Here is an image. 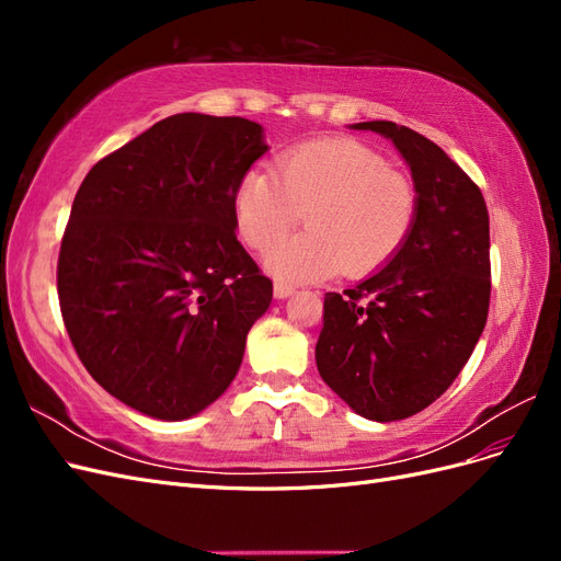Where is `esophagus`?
Instances as JSON below:
<instances>
[{
  "mask_svg": "<svg viewBox=\"0 0 561 561\" xmlns=\"http://www.w3.org/2000/svg\"><path fill=\"white\" fill-rule=\"evenodd\" d=\"M293 293H295V285L285 283V280H276V283H274V295H276V299H287Z\"/></svg>",
  "mask_w": 561,
  "mask_h": 561,
  "instance_id": "esophagus-1",
  "label": "esophagus"
}]
</instances>
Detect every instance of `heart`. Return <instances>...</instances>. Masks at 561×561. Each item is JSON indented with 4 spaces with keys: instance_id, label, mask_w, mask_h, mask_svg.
Segmentation results:
<instances>
[{
    "instance_id": "heart-1",
    "label": "heart",
    "mask_w": 561,
    "mask_h": 561,
    "mask_svg": "<svg viewBox=\"0 0 561 561\" xmlns=\"http://www.w3.org/2000/svg\"><path fill=\"white\" fill-rule=\"evenodd\" d=\"M236 225L254 250H268L308 213L310 231L268 252L285 278H328L342 268L365 278L396 257L416 217L412 180L371 147L322 138L285 149L271 171L252 168L233 194Z\"/></svg>"
}]
</instances>
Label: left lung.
I'll return each instance as SVG.
<instances>
[{"instance_id":"left-lung-1","label":"left lung","mask_w":561,"mask_h":561,"mask_svg":"<svg viewBox=\"0 0 561 561\" xmlns=\"http://www.w3.org/2000/svg\"><path fill=\"white\" fill-rule=\"evenodd\" d=\"M353 128L393 140L414 178L416 217L381 271L325 295L316 365L353 412L398 421L445 393L486 325L489 213L480 186L421 133L393 122Z\"/></svg>"}]
</instances>
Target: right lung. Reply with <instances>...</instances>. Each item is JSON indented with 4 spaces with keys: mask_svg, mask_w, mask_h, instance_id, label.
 I'll list each match as a JSON object with an SVG mask.
<instances>
[{
    "mask_svg": "<svg viewBox=\"0 0 561 561\" xmlns=\"http://www.w3.org/2000/svg\"><path fill=\"white\" fill-rule=\"evenodd\" d=\"M264 151L260 124L186 112L83 178L58 254L60 313L89 375L133 410L190 419L239 371L274 297L233 210Z\"/></svg>",
    "mask_w": 561,
    "mask_h": 561,
    "instance_id": "right-lung-1",
    "label": "right lung"
}]
</instances>
